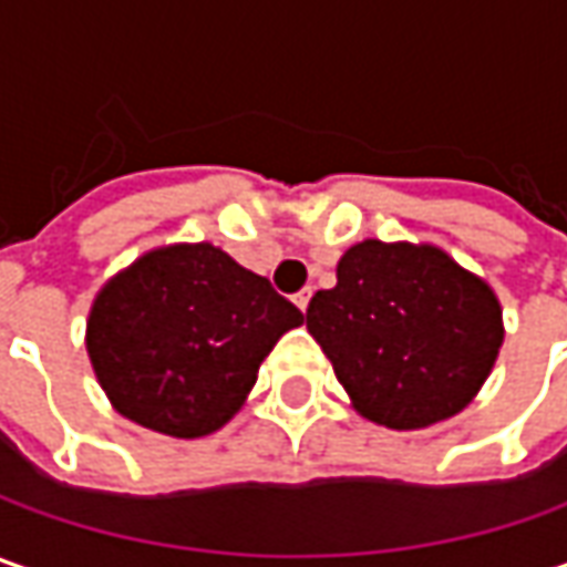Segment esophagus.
Wrapping results in <instances>:
<instances>
[{
	"label": "esophagus",
	"mask_w": 567,
	"mask_h": 567,
	"mask_svg": "<svg viewBox=\"0 0 567 567\" xmlns=\"http://www.w3.org/2000/svg\"><path fill=\"white\" fill-rule=\"evenodd\" d=\"M309 299H312V290H309V287H306V290H299V293L293 296V302L299 306V309H302V312L309 309Z\"/></svg>",
	"instance_id": "obj_1"
}]
</instances>
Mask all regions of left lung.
<instances>
[{"label":"left lung","instance_id":"1","mask_svg":"<svg viewBox=\"0 0 567 567\" xmlns=\"http://www.w3.org/2000/svg\"><path fill=\"white\" fill-rule=\"evenodd\" d=\"M306 328L353 406L388 429H425L461 413L489 379L505 340L486 280L435 246L362 239L318 290Z\"/></svg>","mask_w":567,"mask_h":567}]
</instances>
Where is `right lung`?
<instances>
[{
	"mask_svg": "<svg viewBox=\"0 0 567 567\" xmlns=\"http://www.w3.org/2000/svg\"><path fill=\"white\" fill-rule=\"evenodd\" d=\"M302 312L268 277L210 243L142 255L87 316V357L125 420L173 439H202L233 420L258 365Z\"/></svg>",
	"mask_w": 567,
	"mask_h": 567,
	"instance_id": "add662e5",
	"label": "right lung"
}]
</instances>
